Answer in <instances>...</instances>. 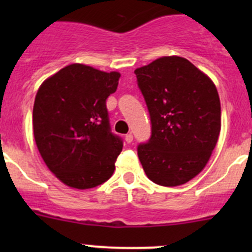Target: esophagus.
Instances as JSON below:
<instances>
[{
	"mask_svg": "<svg viewBox=\"0 0 252 252\" xmlns=\"http://www.w3.org/2000/svg\"><path fill=\"white\" fill-rule=\"evenodd\" d=\"M126 141L128 142V144H130V142L133 141V134H131V133L126 134Z\"/></svg>",
	"mask_w": 252,
	"mask_h": 252,
	"instance_id": "34e87169",
	"label": "esophagus"
}]
</instances>
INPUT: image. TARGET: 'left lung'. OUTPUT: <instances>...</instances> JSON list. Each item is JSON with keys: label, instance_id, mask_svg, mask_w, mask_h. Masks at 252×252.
<instances>
[{"label": "left lung", "instance_id": "obj_1", "mask_svg": "<svg viewBox=\"0 0 252 252\" xmlns=\"http://www.w3.org/2000/svg\"><path fill=\"white\" fill-rule=\"evenodd\" d=\"M151 119V138L138 146L147 178L177 187L196 177L210 159L220 131L215 84L191 62L167 56L135 69Z\"/></svg>", "mask_w": 252, "mask_h": 252}]
</instances>
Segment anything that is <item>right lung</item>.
Instances as JSON below:
<instances>
[{"mask_svg": "<svg viewBox=\"0 0 252 252\" xmlns=\"http://www.w3.org/2000/svg\"><path fill=\"white\" fill-rule=\"evenodd\" d=\"M121 74L69 64L39 88L32 110L42 159L62 183L90 189L112 177L123 140L111 131L106 100Z\"/></svg>", "mask_w": 252, "mask_h": 252, "instance_id": "right-lung-1", "label": "right lung"}]
</instances>
